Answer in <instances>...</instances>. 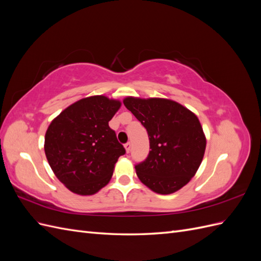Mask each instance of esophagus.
Returning a JSON list of instances; mask_svg holds the SVG:
<instances>
[{"mask_svg":"<svg viewBox=\"0 0 261 261\" xmlns=\"http://www.w3.org/2000/svg\"><path fill=\"white\" fill-rule=\"evenodd\" d=\"M124 147H125V150H126V152H129L130 151V148H132V145H130V143H126L125 145H124Z\"/></svg>","mask_w":261,"mask_h":261,"instance_id":"34e87169","label":"esophagus"}]
</instances>
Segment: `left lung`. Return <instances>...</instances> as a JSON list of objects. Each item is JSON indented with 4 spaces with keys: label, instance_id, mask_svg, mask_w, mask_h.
<instances>
[{
    "label": "left lung",
    "instance_id": "8db88e82",
    "mask_svg": "<svg viewBox=\"0 0 261 261\" xmlns=\"http://www.w3.org/2000/svg\"><path fill=\"white\" fill-rule=\"evenodd\" d=\"M123 103L149 137L147 159L135 165L138 178L154 193L177 192L196 174L206 150L198 117L169 99L127 97Z\"/></svg>",
    "mask_w": 261,
    "mask_h": 261
}]
</instances>
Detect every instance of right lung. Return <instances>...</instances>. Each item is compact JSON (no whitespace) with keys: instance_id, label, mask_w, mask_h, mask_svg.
Segmentation results:
<instances>
[{"instance_id":"1","label":"right lung","mask_w":261,"mask_h":261,"mask_svg":"<svg viewBox=\"0 0 261 261\" xmlns=\"http://www.w3.org/2000/svg\"><path fill=\"white\" fill-rule=\"evenodd\" d=\"M121 102L106 96L78 100L49 125L44 152L52 171L70 192L93 195L112 177L114 165L125 153L109 122Z\"/></svg>"}]
</instances>
